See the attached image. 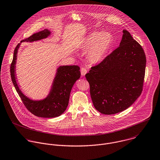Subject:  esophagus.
<instances>
[{
	"label": "esophagus",
	"instance_id": "esophagus-1",
	"mask_svg": "<svg viewBox=\"0 0 160 160\" xmlns=\"http://www.w3.org/2000/svg\"><path fill=\"white\" fill-rule=\"evenodd\" d=\"M87 72H88V69L86 68L83 67L81 69V72L82 76H85V74L87 73Z\"/></svg>",
	"mask_w": 160,
	"mask_h": 160
}]
</instances>
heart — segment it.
<instances>
[{
	"instance_id": "obj_1",
	"label": "heart",
	"mask_w": 160,
	"mask_h": 160,
	"mask_svg": "<svg viewBox=\"0 0 160 160\" xmlns=\"http://www.w3.org/2000/svg\"><path fill=\"white\" fill-rule=\"evenodd\" d=\"M113 41L112 35L108 32L95 31L88 36L82 47L89 49V58L92 62H98L102 60L108 50L110 49Z\"/></svg>"
}]
</instances>
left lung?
Listing matches in <instances>:
<instances>
[{
  "mask_svg": "<svg viewBox=\"0 0 160 160\" xmlns=\"http://www.w3.org/2000/svg\"><path fill=\"white\" fill-rule=\"evenodd\" d=\"M119 46L86 74L95 108L104 114L121 112L140 95L146 57L131 34L123 30Z\"/></svg>",
  "mask_w": 160,
  "mask_h": 160,
  "instance_id": "left-lung-1",
  "label": "left lung"
}]
</instances>
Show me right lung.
I'll return each instance as SVG.
<instances>
[{
	"mask_svg": "<svg viewBox=\"0 0 160 160\" xmlns=\"http://www.w3.org/2000/svg\"><path fill=\"white\" fill-rule=\"evenodd\" d=\"M50 34L48 29L38 32L22 42H33L45 39ZM20 44L15 48L10 65V75L15 89L26 108L32 114L41 118H55L63 114L68 105L69 95L75 82L80 78V68L77 65L60 66L57 69L52 88L48 96L42 100H32L26 97L20 89L15 77V64Z\"/></svg>",
	"mask_w": 160,
	"mask_h": 160,
	"instance_id": "1",
	"label": "right lung"
}]
</instances>
